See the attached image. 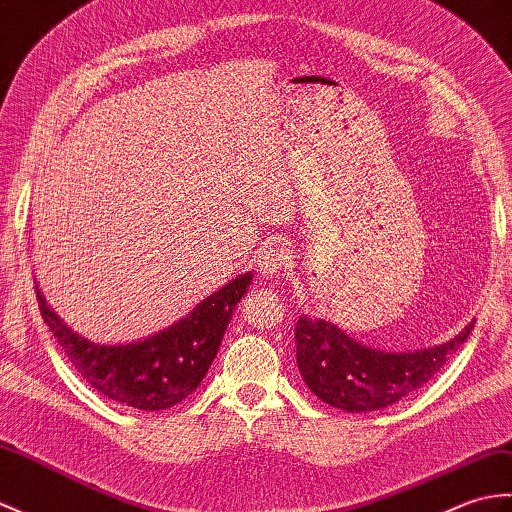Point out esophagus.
I'll list each match as a JSON object with an SVG mask.
<instances>
[{"label": "esophagus", "instance_id": "obj_1", "mask_svg": "<svg viewBox=\"0 0 512 512\" xmlns=\"http://www.w3.org/2000/svg\"><path fill=\"white\" fill-rule=\"evenodd\" d=\"M288 266V253L283 248H266L259 255V270L266 279H277Z\"/></svg>", "mask_w": 512, "mask_h": 512}]
</instances>
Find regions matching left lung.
<instances>
[{"instance_id":"8db88e82","label":"left lung","mask_w":512,"mask_h":512,"mask_svg":"<svg viewBox=\"0 0 512 512\" xmlns=\"http://www.w3.org/2000/svg\"><path fill=\"white\" fill-rule=\"evenodd\" d=\"M475 320L451 340L419 351H379L323 318L296 320V364L314 395L344 412H373L412 395L469 338Z\"/></svg>"}]
</instances>
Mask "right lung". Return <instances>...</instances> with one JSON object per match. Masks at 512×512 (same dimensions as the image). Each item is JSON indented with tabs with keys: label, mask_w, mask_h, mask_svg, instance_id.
<instances>
[{
	"label": "right lung",
	"mask_w": 512,
	"mask_h": 512,
	"mask_svg": "<svg viewBox=\"0 0 512 512\" xmlns=\"http://www.w3.org/2000/svg\"><path fill=\"white\" fill-rule=\"evenodd\" d=\"M251 283L253 272H244L170 327L126 344H98L76 334L47 305L39 285L34 290L43 320L87 384L128 408L157 412L200 386Z\"/></svg>",
	"instance_id": "obj_1"
}]
</instances>
